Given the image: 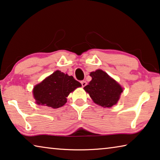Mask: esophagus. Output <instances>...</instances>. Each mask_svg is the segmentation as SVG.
Listing matches in <instances>:
<instances>
[{
  "label": "esophagus",
  "instance_id": "1",
  "mask_svg": "<svg viewBox=\"0 0 160 160\" xmlns=\"http://www.w3.org/2000/svg\"><path fill=\"white\" fill-rule=\"evenodd\" d=\"M81 84H82V87H85V86L87 85V82L85 80H82V81H81Z\"/></svg>",
  "mask_w": 160,
  "mask_h": 160
}]
</instances>
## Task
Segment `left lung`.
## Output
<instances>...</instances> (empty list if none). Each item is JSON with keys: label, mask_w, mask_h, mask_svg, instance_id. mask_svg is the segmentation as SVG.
Returning a JSON list of instances; mask_svg holds the SVG:
<instances>
[{"label": "left lung", "mask_w": 160, "mask_h": 160, "mask_svg": "<svg viewBox=\"0 0 160 160\" xmlns=\"http://www.w3.org/2000/svg\"><path fill=\"white\" fill-rule=\"evenodd\" d=\"M92 80L84 88L94 102L105 108H110L118 102L122 88L102 70H97L90 75Z\"/></svg>", "instance_id": "left-lung-1"}]
</instances>
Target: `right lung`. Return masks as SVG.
Instances as JSON below:
<instances>
[{
    "mask_svg": "<svg viewBox=\"0 0 160 160\" xmlns=\"http://www.w3.org/2000/svg\"><path fill=\"white\" fill-rule=\"evenodd\" d=\"M81 86L72 76L57 70L35 86L33 95L37 104L55 109L64 105L68 95Z\"/></svg>",
    "mask_w": 160,
    "mask_h": 160,
    "instance_id": "right-lung-1",
    "label": "right lung"
}]
</instances>
